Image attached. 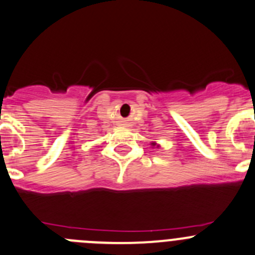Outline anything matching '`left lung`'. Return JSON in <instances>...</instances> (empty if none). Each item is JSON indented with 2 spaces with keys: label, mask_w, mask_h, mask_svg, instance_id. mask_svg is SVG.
Masks as SVG:
<instances>
[{
  "label": "left lung",
  "mask_w": 255,
  "mask_h": 255,
  "mask_svg": "<svg viewBox=\"0 0 255 255\" xmlns=\"http://www.w3.org/2000/svg\"><path fill=\"white\" fill-rule=\"evenodd\" d=\"M152 145H157V143H154V142H153V143H152ZM157 147H159V145H157Z\"/></svg>",
  "instance_id": "left-lung-1"
}]
</instances>
